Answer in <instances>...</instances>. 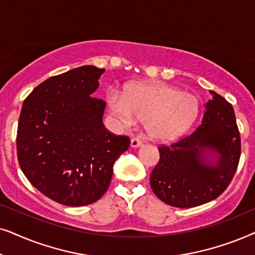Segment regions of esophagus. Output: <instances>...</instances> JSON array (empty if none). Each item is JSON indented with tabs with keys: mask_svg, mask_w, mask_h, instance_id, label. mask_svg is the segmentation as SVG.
Here are the masks:
<instances>
[{
	"mask_svg": "<svg viewBox=\"0 0 255 255\" xmlns=\"http://www.w3.org/2000/svg\"><path fill=\"white\" fill-rule=\"evenodd\" d=\"M142 144H143V143H142V141L140 140V138L133 137L130 140V147L131 148H138V147H141Z\"/></svg>",
	"mask_w": 255,
	"mask_h": 255,
	"instance_id": "1",
	"label": "esophagus"
}]
</instances>
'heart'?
<instances>
[{
	"instance_id": "heart-1",
	"label": "heart",
	"mask_w": 255,
	"mask_h": 255,
	"mask_svg": "<svg viewBox=\"0 0 255 255\" xmlns=\"http://www.w3.org/2000/svg\"><path fill=\"white\" fill-rule=\"evenodd\" d=\"M107 101L122 125L131 126L136 119L143 120L149 137L157 141L181 136L199 112V101L193 94L161 81L131 84L124 94L110 91Z\"/></svg>"
}]
</instances>
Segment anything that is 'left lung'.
Instances as JSON below:
<instances>
[{"label": "left lung", "instance_id": "1", "mask_svg": "<svg viewBox=\"0 0 255 255\" xmlns=\"http://www.w3.org/2000/svg\"><path fill=\"white\" fill-rule=\"evenodd\" d=\"M202 124L188 136L158 147L150 186L165 204L193 208L211 202L230 185L238 168L242 142L232 105L210 91ZM206 155H217L215 162Z\"/></svg>", "mask_w": 255, "mask_h": 255}]
</instances>
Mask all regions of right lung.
<instances>
[{
    "label": "right lung",
    "mask_w": 255,
    "mask_h": 255,
    "mask_svg": "<svg viewBox=\"0 0 255 255\" xmlns=\"http://www.w3.org/2000/svg\"><path fill=\"white\" fill-rule=\"evenodd\" d=\"M104 69L86 65L43 81L26 97L17 128V158L28 181L67 206L104 196L129 137L105 128L106 103L93 97Z\"/></svg>",
    "instance_id": "1"
}]
</instances>
